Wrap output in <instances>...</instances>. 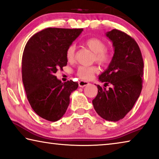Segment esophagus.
Segmentation results:
<instances>
[{"mask_svg":"<svg viewBox=\"0 0 159 159\" xmlns=\"http://www.w3.org/2000/svg\"><path fill=\"white\" fill-rule=\"evenodd\" d=\"M88 84H89V82L85 81V80H80V81H79V87H84L87 86Z\"/></svg>","mask_w":159,"mask_h":159,"instance_id":"obj_1","label":"esophagus"}]
</instances>
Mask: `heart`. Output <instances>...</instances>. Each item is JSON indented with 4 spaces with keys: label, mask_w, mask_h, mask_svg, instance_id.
Listing matches in <instances>:
<instances>
[{
    "label": "heart",
    "mask_w": 159,
    "mask_h": 159,
    "mask_svg": "<svg viewBox=\"0 0 159 159\" xmlns=\"http://www.w3.org/2000/svg\"><path fill=\"white\" fill-rule=\"evenodd\" d=\"M85 45L94 53L93 60L100 65H106L112 58V53L110 51L106 49V44L103 40L98 38H91L85 42ZM75 47L74 45H70L66 51V58L68 61H71L74 58ZM98 71L96 66H80L78 68L77 74L80 79L89 80L93 76L94 73Z\"/></svg>",
    "instance_id": "1"
}]
</instances>
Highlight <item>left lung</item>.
<instances>
[{
	"label": "left lung",
	"mask_w": 159,
	"mask_h": 159,
	"mask_svg": "<svg viewBox=\"0 0 159 159\" xmlns=\"http://www.w3.org/2000/svg\"><path fill=\"white\" fill-rule=\"evenodd\" d=\"M113 43L114 54L107 69L98 79L111 84L106 90L96 85L98 94L93 103L94 109L106 120L118 121L129 112L140 96L142 90L143 61L136 41L116 29L106 34Z\"/></svg>",
	"instance_id": "left-lung-1"
}]
</instances>
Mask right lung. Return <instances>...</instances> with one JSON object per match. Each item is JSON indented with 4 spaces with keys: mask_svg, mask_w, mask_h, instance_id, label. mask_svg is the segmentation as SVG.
I'll list each match as a JSON object with an SVG mask.
<instances>
[{
    "mask_svg": "<svg viewBox=\"0 0 159 159\" xmlns=\"http://www.w3.org/2000/svg\"><path fill=\"white\" fill-rule=\"evenodd\" d=\"M83 31L82 28H48L30 38L22 58V79L30 106L39 116L57 121L65 114L70 95L79 84L57 79L58 68L67 65L66 51Z\"/></svg>",
    "mask_w": 159,
    "mask_h": 159,
    "instance_id": "right-lung-1",
    "label": "right lung"
}]
</instances>
